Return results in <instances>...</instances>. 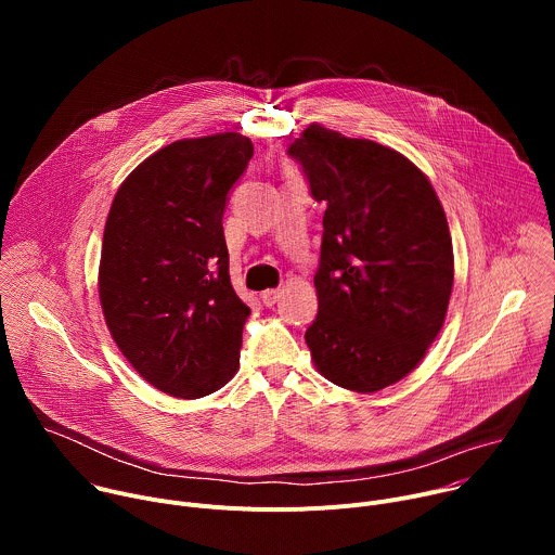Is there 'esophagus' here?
Instances as JSON below:
<instances>
[{"instance_id": "1", "label": "esophagus", "mask_w": 555, "mask_h": 555, "mask_svg": "<svg viewBox=\"0 0 555 555\" xmlns=\"http://www.w3.org/2000/svg\"><path fill=\"white\" fill-rule=\"evenodd\" d=\"M281 289H266L263 294H261V300H263V305L266 307H274L276 302H279V298H281Z\"/></svg>"}]
</instances>
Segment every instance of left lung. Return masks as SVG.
<instances>
[{
  "label": "left lung",
  "mask_w": 555,
  "mask_h": 555,
  "mask_svg": "<svg viewBox=\"0 0 555 555\" xmlns=\"http://www.w3.org/2000/svg\"><path fill=\"white\" fill-rule=\"evenodd\" d=\"M323 202L319 315L305 332L330 382L375 392L406 377L443 327L452 240L430 180L402 153L309 125L287 149Z\"/></svg>",
  "instance_id": "obj_1"
}]
</instances>
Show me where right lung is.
Listing matches in <instances>:
<instances>
[{
	"label": "right lung",
	"instance_id": "add662e5",
	"mask_svg": "<svg viewBox=\"0 0 555 555\" xmlns=\"http://www.w3.org/2000/svg\"><path fill=\"white\" fill-rule=\"evenodd\" d=\"M253 151L232 131L171 142L131 171L107 215L105 323L129 364L173 398H204L240 366L250 307L230 285L221 217Z\"/></svg>",
	"mask_w": 555,
	"mask_h": 555
}]
</instances>
